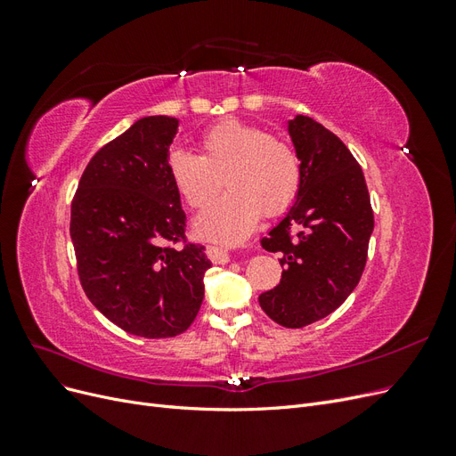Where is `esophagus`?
<instances>
[{
  "instance_id": "34e87169",
  "label": "esophagus",
  "mask_w": 456,
  "mask_h": 456,
  "mask_svg": "<svg viewBox=\"0 0 456 456\" xmlns=\"http://www.w3.org/2000/svg\"><path fill=\"white\" fill-rule=\"evenodd\" d=\"M209 256L215 265H226V262H230V253L224 247H209Z\"/></svg>"
}]
</instances>
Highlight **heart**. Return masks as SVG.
I'll use <instances>...</instances> for the list:
<instances>
[{
    "label": "heart",
    "instance_id": "b5f03b06",
    "mask_svg": "<svg viewBox=\"0 0 456 456\" xmlns=\"http://www.w3.org/2000/svg\"><path fill=\"white\" fill-rule=\"evenodd\" d=\"M173 186L190 207L209 203L194 220L198 236L233 245L255 230L258 218L275 216L293 203L300 186V161L278 136L251 123L228 119L201 136V156L173 150L167 156Z\"/></svg>",
    "mask_w": 456,
    "mask_h": 456
}]
</instances>
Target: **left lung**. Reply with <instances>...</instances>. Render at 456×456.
<instances>
[{
	"label": "left lung",
	"instance_id": "8db88e82",
	"mask_svg": "<svg viewBox=\"0 0 456 456\" xmlns=\"http://www.w3.org/2000/svg\"><path fill=\"white\" fill-rule=\"evenodd\" d=\"M300 186L262 247L281 253V281L258 297L275 323L298 329L335 312L362 280L375 220L365 176L335 133L308 116L287 121Z\"/></svg>",
	"mask_w": 456,
	"mask_h": 456
}]
</instances>
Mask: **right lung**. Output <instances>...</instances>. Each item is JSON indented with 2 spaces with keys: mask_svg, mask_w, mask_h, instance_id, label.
<instances>
[{
  "mask_svg": "<svg viewBox=\"0 0 456 456\" xmlns=\"http://www.w3.org/2000/svg\"><path fill=\"white\" fill-rule=\"evenodd\" d=\"M176 133L173 116L136 119L93 156L72 201L81 287L104 317L142 338L184 333L213 266L205 247L171 245L186 218L167 173Z\"/></svg>",
  "mask_w": 456,
  "mask_h": 456,
  "instance_id": "right-lung-1",
  "label": "right lung"
}]
</instances>
